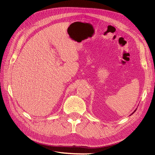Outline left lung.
Returning <instances> with one entry per match:
<instances>
[{"mask_svg": "<svg viewBox=\"0 0 155 155\" xmlns=\"http://www.w3.org/2000/svg\"><path fill=\"white\" fill-rule=\"evenodd\" d=\"M136 109H137V108H136V110H134V112H132V114H130V116H131V115H132V114H134V112H136Z\"/></svg>", "mask_w": 155, "mask_h": 155, "instance_id": "obj_1", "label": "left lung"}]
</instances>
